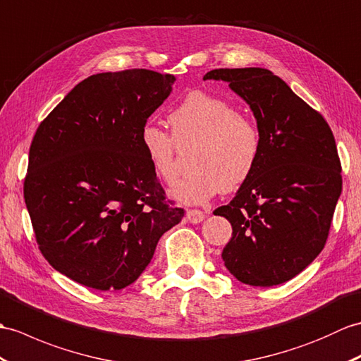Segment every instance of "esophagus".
<instances>
[{
    "mask_svg": "<svg viewBox=\"0 0 361 361\" xmlns=\"http://www.w3.org/2000/svg\"><path fill=\"white\" fill-rule=\"evenodd\" d=\"M186 220L192 224H197V223H201L204 220V214L198 211V209H189V211L186 212Z\"/></svg>",
    "mask_w": 361,
    "mask_h": 361,
    "instance_id": "obj_1",
    "label": "esophagus"
}]
</instances>
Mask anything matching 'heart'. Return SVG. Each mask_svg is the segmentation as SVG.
Returning <instances> with one entry per match:
<instances>
[{
    "label": "heart",
    "mask_w": 361,
    "mask_h": 361,
    "mask_svg": "<svg viewBox=\"0 0 361 361\" xmlns=\"http://www.w3.org/2000/svg\"><path fill=\"white\" fill-rule=\"evenodd\" d=\"M172 133L154 124L141 130V146L152 171L167 186L180 180L177 142L198 141L192 154L195 169L172 197L184 204H204L223 189H238L254 173L262 137L258 126L223 98L192 92L169 115Z\"/></svg>",
    "instance_id": "b5f03b06"
}]
</instances>
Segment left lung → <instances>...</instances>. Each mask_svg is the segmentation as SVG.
<instances>
[{"label":"left lung","instance_id":"left-lung-1","mask_svg":"<svg viewBox=\"0 0 361 361\" xmlns=\"http://www.w3.org/2000/svg\"><path fill=\"white\" fill-rule=\"evenodd\" d=\"M249 104L262 137L258 163L228 206L223 262L235 279L269 288L294 279L322 252L341 194V166L329 124L281 78L262 67L215 69Z\"/></svg>","mask_w":361,"mask_h":361}]
</instances>
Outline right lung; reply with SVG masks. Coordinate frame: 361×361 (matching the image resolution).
Instances as JSON below:
<instances>
[{"instance_id": "obj_1", "label": "right lung", "mask_w": 361, "mask_h": 361, "mask_svg": "<svg viewBox=\"0 0 361 361\" xmlns=\"http://www.w3.org/2000/svg\"><path fill=\"white\" fill-rule=\"evenodd\" d=\"M173 82L147 69L90 75L38 126L24 200L41 254L82 286H129L183 219L140 140Z\"/></svg>"}]
</instances>
